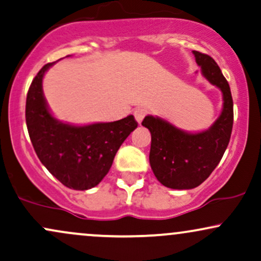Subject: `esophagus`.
<instances>
[{
    "mask_svg": "<svg viewBox=\"0 0 261 261\" xmlns=\"http://www.w3.org/2000/svg\"><path fill=\"white\" fill-rule=\"evenodd\" d=\"M147 114H148L147 109H145V108H137V109L134 112V116H135V119H136V121L139 122V124H141Z\"/></svg>",
    "mask_w": 261,
    "mask_h": 261,
    "instance_id": "1",
    "label": "esophagus"
}]
</instances>
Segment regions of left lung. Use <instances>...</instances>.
<instances>
[{"mask_svg": "<svg viewBox=\"0 0 261 261\" xmlns=\"http://www.w3.org/2000/svg\"><path fill=\"white\" fill-rule=\"evenodd\" d=\"M202 74L223 94L220 118L208 130L189 134L168 121L146 116L142 125L151 133L149 164L161 184L170 189H194L214 172L229 143L233 127V99L227 80L214 59L193 51Z\"/></svg>", "mask_w": 261, "mask_h": 261, "instance_id": "1", "label": "left lung"}]
</instances>
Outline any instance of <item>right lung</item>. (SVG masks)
I'll return each mask as SVG.
<instances>
[{
  "label": "right lung",
  "mask_w": 261,
  "mask_h": 261,
  "mask_svg": "<svg viewBox=\"0 0 261 261\" xmlns=\"http://www.w3.org/2000/svg\"><path fill=\"white\" fill-rule=\"evenodd\" d=\"M43 66L27 94L25 122L38 158L65 187L87 190L98 185L109 172L114 157L135 128L133 115L113 122L73 126L56 120L43 95Z\"/></svg>",
  "instance_id": "add662e5"
}]
</instances>
